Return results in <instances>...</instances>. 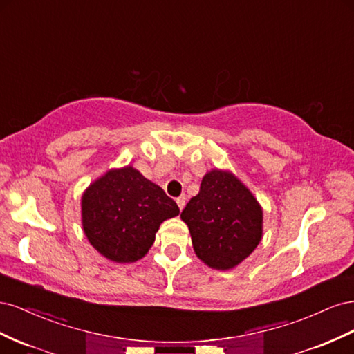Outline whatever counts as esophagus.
I'll use <instances>...</instances> for the list:
<instances>
[{
    "mask_svg": "<svg viewBox=\"0 0 354 354\" xmlns=\"http://www.w3.org/2000/svg\"><path fill=\"white\" fill-rule=\"evenodd\" d=\"M176 202H177V205H178L180 211H181V209L185 208V205H186V198H185V196H180V198L176 199Z\"/></svg>",
    "mask_w": 354,
    "mask_h": 354,
    "instance_id": "obj_1",
    "label": "esophagus"
}]
</instances>
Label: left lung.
Returning <instances> with one entry per match:
<instances>
[{
  "mask_svg": "<svg viewBox=\"0 0 354 354\" xmlns=\"http://www.w3.org/2000/svg\"><path fill=\"white\" fill-rule=\"evenodd\" d=\"M180 217L187 224L196 255L212 269H233L261 241L259 202L236 177L220 169L205 174L199 194Z\"/></svg>",
  "mask_w": 354,
  "mask_h": 354,
  "instance_id": "8db88e82",
  "label": "left lung"
}]
</instances>
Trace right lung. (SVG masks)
<instances>
[{"mask_svg": "<svg viewBox=\"0 0 354 354\" xmlns=\"http://www.w3.org/2000/svg\"><path fill=\"white\" fill-rule=\"evenodd\" d=\"M178 212L177 203L133 167L111 169L82 196L85 236L116 263L140 260L153 245L160 223Z\"/></svg>", "mask_w": 354, "mask_h": 354, "instance_id": "1", "label": "right lung"}]
</instances>
